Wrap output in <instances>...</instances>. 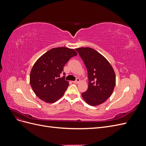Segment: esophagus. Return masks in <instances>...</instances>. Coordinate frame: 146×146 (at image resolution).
Instances as JSON below:
<instances>
[{"label": "esophagus", "mask_w": 146, "mask_h": 146, "mask_svg": "<svg viewBox=\"0 0 146 146\" xmlns=\"http://www.w3.org/2000/svg\"><path fill=\"white\" fill-rule=\"evenodd\" d=\"M80 82V78H77L76 80H75L73 82V83H78Z\"/></svg>", "instance_id": "1"}]
</instances>
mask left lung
Here are the masks:
<instances>
[{
  "instance_id": "1",
  "label": "left lung",
  "mask_w": 146,
  "mask_h": 146,
  "mask_svg": "<svg viewBox=\"0 0 146 146\" xmlns=\"http://www.w3.org/2000/svg\"><path fill=\"white\" fill-rule=\"evenodd\" d=\"M88 71V88L82 94L91 106L103 104L111 96L116 85V75L111 65L98 51L90 47L76 48Z\"/></svg>"
}]
</instances>
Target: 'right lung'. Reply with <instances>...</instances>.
<instances>
[{
    "label": "right lung",
    "mask_w": 146,
    "mask_h": 146,
    "mask_svg": "<svg viewBox=\"0 0 146 146\" xmlns=\"http://www.w3.org/2000/svg\"><path fill=\"white\" fill-rule=\"evenodd\" d=\"M77 55L72 48L61 47L53 48L39 57L30 75V85L38 98L52 104L63 96L69 82L64 80V76L60 78V74L69 60Z\"/></svg>",
    "instance_id": "right-lung-1"
}]
</instances>
